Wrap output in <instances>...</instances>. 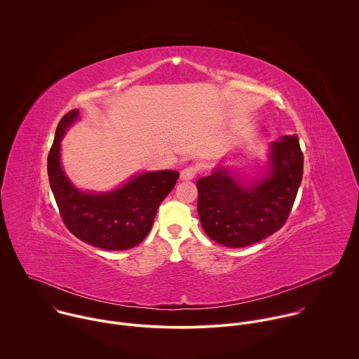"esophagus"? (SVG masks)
<instances>
[{"instance_id":"obj_1","label":"esophagus","mask_w":359,"mask_h":359,"mask_svg":"<svg viewBox=\"0 0 359 359\" xmlns=\"http://www.w3.org/2000/svg\"><path fill=\"white\" fill-rule=\"evenodd\" d=\"M196 172H198V168L195 165H189L181 171L180 178H181V181H191L195 178Z\"/></svg>"}]
</instances>
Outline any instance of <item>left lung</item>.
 Listing matches in <instances>:
<instances>
[{
  "mask_svg": "<svg viewBox=\"0 0 359 359\" xmlns=\"http://www.w3.org/2000/svg\"><path fill=\"white\" fill-rule=\"evenodd\" d=\"M304 156L297 135L270 143L260 178L242 180L229 167H216L198 180V215L209 238L229 248L256 243L288 219L302 181Z\"/></svg>",
  "mask_w": 359,
  "mask_h": 359,
  "instance_id": "left-lung-1",
  "label": "left lung"
}]
</instances>
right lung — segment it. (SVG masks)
I'll return each mask as SVG.
<instances>
[{"instance_id": "right-lung-1", "label": "right lung", "mask_w": 359, "mask_h": 359, "mask_svg": "<svg viewBox=\"0 0 359 359\" xmlns=\"http://www.w3.org/2000/svg\"><path fill=\"white\" fill-rule=\"evenodd\" d=\"M79 118L72 110L58 122L47 158L50 187L67 229L76 238L107 250L136 246L149 234L157 209L174 188L180 172L147 171L132 177L110 192H83L67 177L61 165V140Z\"/></svg>"}]
</instances>
